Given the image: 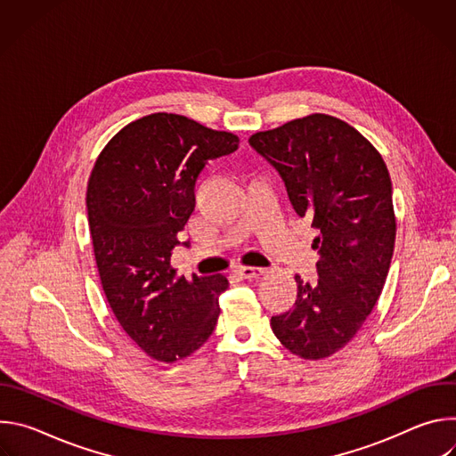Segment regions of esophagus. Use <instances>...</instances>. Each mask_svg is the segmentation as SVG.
Masks as SVG:
<instances>
[{
	"label": "esophagus",
	"instance_id": "obj_1",
	"mask_svg": "<svg viewBox=\"0 0 456 456\" xmlns=\"http://www.w3.org/2000/svg\"><path fill=\"white\" fill-rule=\"evenodd\" d=\"M236 274L240 278H245V280H252V278H259L265 274V269H259V267H238L236 269Z\"/></svg>",
	"mask_w": 456,
	"mask_h": 456
}]
</instances>
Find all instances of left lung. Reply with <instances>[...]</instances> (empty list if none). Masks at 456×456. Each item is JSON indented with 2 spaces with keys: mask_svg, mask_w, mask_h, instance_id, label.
<instances>
[{
  "mask_svg": "<svg viewBox=\"0 0 456 456\" xmlns=\"http://www.w3.org/2000/svg\"><path fill=\"white\" fill-rule=\"evenodd\" d=\"M248 144L280 173L294 211L317 232L319 280L296 276V303L273 315V332L303 359L329 357L359 332L392 264L397 227L387 167L355 127L324 113L254 134Z\"/></svg>",
  "mask_w": 456,
  "mask_h": 456,
  "instance_id": "obj_1",
  "label": "left lung"
}]
</instances>
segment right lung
Returning <instances> with one entry per match:
<instances>
[{
  "label": "right lung",
  "instance_id": "right-lung-1",
  "mask_svg": "<svg viewBox=\"0 0 456 456\" xmlns=\"http://www.w3.org/2000/svg\"><path fill=\"white\" fill-rule=\"evenodd\" d=\"M238 144L183 115L153 113L122 127L90 175L86 208L102 290L122 330L157 361L191 355L216 327L227 278L176 276L171 250L208 160Z\"/></svg>",
  "mask_w": 456,
  "mask_h": 456
}]
</instances>
